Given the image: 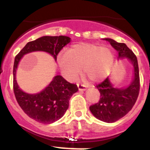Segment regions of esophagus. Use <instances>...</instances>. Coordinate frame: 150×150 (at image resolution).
<instances>
[{"mask_svg":"<svg viewBox=\"0 0 150 150\" xmlns=\"http://www.w3.org/2000/svg\"><path fill=\"white\" fill-rule=\"evenodd\" d=\"M77 87L79 88V91H86L87 88L86 86H85V85H82V84H77Z\"/></svg>","mask_w":150,"mask_h":150,"instance_id":"obj_1","label":"esophagus"}]
</instances>
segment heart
I'll return each mask as SVG.
<instances>
[{
  "label": "heart",
  "instance_id": "heart-1",
  "mask_svg": "<svg viewBox=\"0 0 150 150\" xmlns=\"http://www.w3.org/2000/svg\"><path fill=\"white\" fill-rule=\"evenodd\" d=\"M58 64L62 76L74 81L83 67V73L90 80L98 82L107 77L114 62V54L109 48L92 43L73 45L66 53L58 56Z\"/></svg>",
  "mask_w": 150,
  "mask_h": 150
}]
</instances>
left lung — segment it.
I'll return each mask as SVG.
<instances>
[{"label":"left lung","mask_w":150,"mask_h":150,"mask_svg":"<svg viewBox=\"0 0 150 150\" xmlns=\"http://www.w3.org/2000/svg\"><path fill=\"white\" fill-rule=\"evenodd\" d=\"M103 40L108 41L118 52V59H126L133 67V78L125 87L115 86L110 76L96 86L100 98L98 104L90 106V111L98 120L112 123L125 116L137 100L140 90L138 64L137 57L126 44L118 43L110 38Z\"/></svg>","instance_id":"left-lung-1"}]
</instances>
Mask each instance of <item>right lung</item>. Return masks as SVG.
<instances>
[{
	"label": "right lung",
	"instance_id": "1",
	"mask_svg": "<svg viewBox=\"0 0 150 150\" xmlns=\"http://www.w3.org/2000/svg\"><path fill=\"white\" fill-rule=\"evenodd\" d=\"M71 42L67 36H43L28 42L16 56L13 65V91L18 104L30 118L43 124H51L60 120L69 107V100L78 91L76 85L66 81L60 75H55L45 88L38 93L22 91L16 81V71L22 57L34 52H45L53 57L64 46Z\"/></svg>",
	"mask_w": 150,
	"mask_h": 150
}]
</instances>
